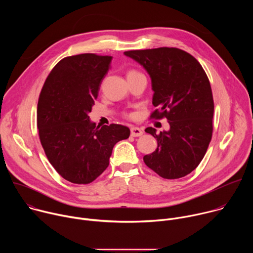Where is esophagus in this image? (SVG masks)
<instances>
[{"instance_id":"esophagus-1","label":"esophagus","mask_w":253,"mask_h":253,"mask_svg":"<svg viewBox=\"0 0 253 253\" xmlns=\"http://www.w3.org/2000/svg\"><path fill=\"white\" fill-rule=\"evenodd\" d=\"M143 134L142 129L138 128V127H131V136L133 137H139Z\"/></svg>"}]
</instances>
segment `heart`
I'll list each match as a JSON object with an SVG mask.
<instances>
[{
    "mask_svg": "<svg viewBox=\"0 0 253 253\" xmlns=\"http://www.w3.org/2000/svg\"><path fill=\"white\" fill-rule=\"evenodd\" d=\"M135 73H137V72H135V71H130L127 75H131V74H135Z\"/></svg>",
    "mask_w": 253,
    "mask_h": 253,
    "instance_id": "heart-1",
    "label": "heart"
}]
</instances>
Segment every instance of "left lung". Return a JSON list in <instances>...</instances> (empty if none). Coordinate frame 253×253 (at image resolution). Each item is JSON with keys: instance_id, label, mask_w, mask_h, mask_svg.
Wrapping results in <instances>:
<instances>
[{"instance_id": "1", "label": "left lung", "mask_w": 253, "mask_h": 253, "mask_svg": "<svg viewBox=\"0 0 253 253\" xmlns=\"http://www.w3.org/2000/svg\"><path fill=\"white\" fill-rule=\"evenodd\" d=\"M139 63L151 79L152 118L165 117L168 131L148 127L157 149L143 157L145 164L165 179L181 178L203 159L212 136L214 103L209 80L199 62L177 48L124 52Z\"/></svg>"}]
</instances>
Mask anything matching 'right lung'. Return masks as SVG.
<instances>
[{
	"label": "right lung",
	"instance_id": "right-lung-1",
	"mask_svg": "<svg viewBox=\"0 0 253 253\" xmlns=\"http://www.w3.org/2000/svg\"><path fill=\"white\" fill-rule=\"evenodd\" d=\"M111 61L95 54L66 57L53 68L39 97L41 144L55 170L72 183L94 181L109 165L115 144L130 136L126 126L99 127L89 117Z\"/></svg>",
	"mask_w": 253,
	"mask_h": 253
}]
</instances>
